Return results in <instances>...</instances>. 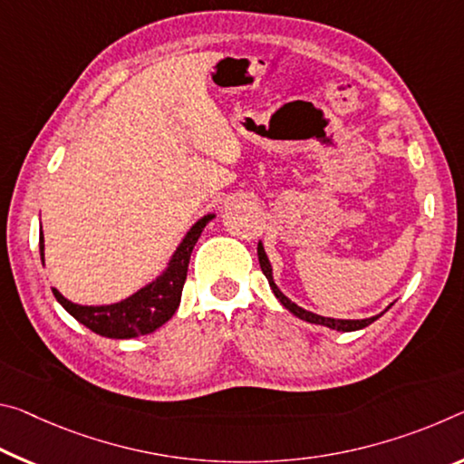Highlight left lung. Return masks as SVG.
<instances>
[{
	"mask_svg": "<svg viewBox=\"0 0 464 464\" xmlns=\"http://www.w3.org/2000/svg\"><path fill=\"white\" fill-rule=\"evenodd\" d=\"M258 260H260V268L264 272V276L268 278L270 283V289L275 293L276 299L281 301V304L289 310L293 315H297V318L305 320V322H312V324H322V326H328L333 330H343V333H351V330H362L365 326H370L372 322H376L380 315H373V318H365V320H334V318H324V315H318V314H312V312H305L304 307H299L297 304H293L289 297H285L281 291H278V286L272 281V268H270V262L266 258V252H264L262 244H258Z\"/></svg>",
	"mask_w": 464,
	"mask_h": 464,
	"instance_id": "8db88e82",
	"label": "left lung"
}]
</instances>
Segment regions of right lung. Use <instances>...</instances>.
<instances>
[{
	"label": "right lung",
	"mask_w": 464,
	"mask_h": 464,
	"mask_svg": "<svg viewBox=\"0 0 464 464\" xmlns=\"http://www.w3.org/2000/svg\"><path fill=\"white\" fill-rule=\"evenodd\" d=\"M215 218V215H206L188 231L186 239L181 241L178 252L173 254L169 268L163 276L157 281L146 285L134 295L120 301L113 305H78L65 299L60 291L53 289L55 299L65 307V312L72 314L80 324L91 328L92 333L107 338H134L142 334H150L154 330L160 328L167 320L179 307L183 283L188 276V264L192 249L196 246L198 237L204 231L208 220ZM41 247V260H43V231L39 239Z\"/></svg>",
	"instance_id": "obj_1"
}]
</instances>
